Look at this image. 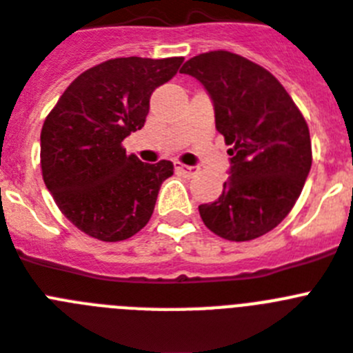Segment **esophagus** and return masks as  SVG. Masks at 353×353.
Segmentation results:
<instances>
[{"label": "esophagus", "mask_w": 353, "mask_h": 353, "mask_svg": "<svg viewBox=\"0 0 353 353\" xmlns=\"http://www.w3.org/2000/svg\"><path fill=\"white\" fill-rule=\"evenodd\" d=\"M174 167H176L177 172H181V174H185V176H192L195 172V167H190V165H185V163L181 161H176L174 163Z\"/></svg>", "instance_id": "obj_1"}]
</instances>
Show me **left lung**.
Masks as SVG:
<instances>
[{
  "label": "left lung",
  "instance_id": "8db88e82",
  "mask_svg": "<svg viewBox=\"0 0 353 353\" xmlns=\"http://www.w3.org/2000/svg\"><path fill=\"white\" fill-rule=\"evenodd\" d=\"M181 73L206 88L215 127L232 145V177L215 203L201 204L204 226L233 242L259 239L289 215L312 165L303 114L278 79L239 53L215 50Z\"/></svg>",
  "mask_w": 353,
  "mask_h": 353
}]
</instances>
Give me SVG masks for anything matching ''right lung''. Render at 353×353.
Segmentation results:
<instances>
[{"label":"right lung","instance_id":"add662e5","mask_svg":"<svg viewBox=\"0 0 353 353\" xmlns=\"http://www.w3.org/2000/svg\"><path fill=\"white\" fill-rule=\"evenodd\" d=\"M183 57H118L77 77L41 131V170L68 221L103 242L131 239L150 221L172 161L141 163L121 141L141 129L158 85Z\"/></svg>","mask_w":353,"mask_h":353}]
</instances>
